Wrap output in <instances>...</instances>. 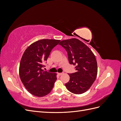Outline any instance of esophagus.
Listing matches in <instances>:
<instances>
[{
  "label": "esophagus",
  "instance_id": "esophagus-1",
  "mask_svg": "<svg viewBox=\"0 0 121 121\" xmlns=\"http://www.w3.org/2000/svg\"><path fill=\"white\" fill-rule=\"evenodd\" d=\"M57 74H58V75H59V76H61V75H63V74H64V73H58Z\"/></svg>",
  "mask_w": 121,
  "mask_h": 121
}]
</instances>
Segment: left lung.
Segmentation results:
<instances>
[{
    "label": "left lung",
    "mask_w": 121,
    "mask_h": 121,
    "mask_svg": "<svg viewBox=\"0 0 121 121\" xmlns=\"http://www.w3.org/2000/svg\"><path fill=\"white\" fill-rule=\"evenodd\" d=\"M60 45L67 51L69 63L75 65V73L69 74V81L65 84L71 92L80 94L92 86L97 74L95 56L90 49L76 38L65 40Z\"/></svg>",
    "instance_id": "1"
}]
</instances>
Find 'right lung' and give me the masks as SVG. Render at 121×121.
<instances>
[{
  "label": "right lung",
  "instance_id": "add662e5",
  "mask_svg": "<svg viewBox=\"0 0 121 121\" xmlns=\"http://www.w3.org/2000/svg\"><path fill=\"white\" fill-rule=\"evenodd\" d=\"M60 40L42 39L29 46L21 58L19 74L22 82L32 95L43 97L52 90L56 74L44 71L43 63Z\"/></svg>",
  "mask_w": 121,
  "mask_h": 121
}]
</instances>
